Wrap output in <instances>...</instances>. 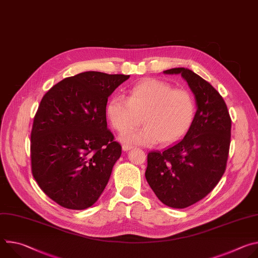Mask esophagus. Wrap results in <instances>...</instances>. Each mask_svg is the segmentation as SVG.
I'll list each match as a JSON object with an SVG mask.
<instances>
[{
  "label": "esophagus",
  "instance_id": "34e87169",
  "mask_svg": "<svg viewBox=\"0 0 258 258\" xmlns=\"http://www.w3.org/2000/svg\"><path fill=\"white\" fill-rule=\"evenodd\" d=\"M130 149H132V146H130V145H122V150L123 151H127Z\"/></svg>",
  "mask_w": 258,
  "mask_h": 258
}]
</instances>
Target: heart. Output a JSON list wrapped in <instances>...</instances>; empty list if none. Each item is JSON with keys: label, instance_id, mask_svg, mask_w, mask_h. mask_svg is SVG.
I'll return each instance as SVG.
<instances>
[{"label": "heart", "instance_id": "obj_1", "mask_svg": "<svg viewBox=\"0 0 258 258\" xmlns=\"http://www.w3.org/2000/svg\"><path fill=\"white\" fill-rule=\"evenodd\" d=\"M106 115L114 130L123 134L142 122L145 127L121 137L126 144H171L187 134L196 115V100L186 89L157 79L144 80L128 90V97L110 99Z\"/></svg>", "mask_w": 258, "mask_h": 258}]
</instances>
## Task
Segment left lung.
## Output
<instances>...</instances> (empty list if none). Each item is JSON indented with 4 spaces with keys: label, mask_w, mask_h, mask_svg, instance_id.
<instances>
[{
    "label": "left lung",
    "mask_w": 258,
    "mask_h": 258,
    "mask_svg": "<svg viewBox=\"0 0 258 258\" xmlns=\"http://www.w3.org/2000/svg\"><path fill=\"white\" fill-rule=\"evenodd\" d=\"M180 75L196 100L195 119L186 136L164 151H151L145 176L157 198L172 208H186L207 196L225 173L232 120L223 97L188 68H171Z\"/></svg>",
    "instance_id": "obj_1"
}]
</instances>
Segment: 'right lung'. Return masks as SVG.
Returning <instances> with one entry per match:
<instances>
[{
    "instance_id": "obj_1",
    "label": "right lung",
    "mask_w": 258,
    "mask_h": 258,
    "mask_svg": "<svg viewBox=\"0 0 258 258\" xmlns=\"http://www.w3.org/2000/svg\"><path fill=\"white\" fill-rule=\"evenodd\" d=\"M130 76L87 71L43 97L30 134L31 171L60 206L82 210L104 191L121 146L107 128L108 97Z\"/></svg>"
}]
</instances>
